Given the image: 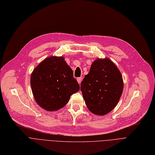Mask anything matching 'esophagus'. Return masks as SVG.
Here are the masks:
<instances>
[{"label": "esophagus", "mask_w": 155, "mask_h": 155, "mask_svg": "<svg viewBox=\"0 0 155 155\" xmlns=\"http://www.w3.org/2000/svg\"><path fill=\"white\" fill-rule=\"evenodd\" d=\"M82 77H79L77 78V82L79 84H81V82H82Z\"/></svg>", "instance_id": "esophagus-1"}]
</instances>
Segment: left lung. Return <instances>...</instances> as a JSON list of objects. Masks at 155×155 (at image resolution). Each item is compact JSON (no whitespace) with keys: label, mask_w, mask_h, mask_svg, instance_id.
I'll return each instance as SVG.
<instances>
[{"label":"left lung","mask_w":155,"mask_h":155,"mask_svg":"<svg viewBox=\"0 0 155 155\" xmlns=\"http://www.w3.org/2000/svg\"><path fill=\"white\" fill-rule=\"evenodd\" d=\"M123 87V77L116 65L109 58H98L83 79L80 90L88 110L104 116L116 106Z\"/></svg>","instance_id":"left-lung-1"}]
</instances>
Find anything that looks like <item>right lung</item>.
<instances>
[{
    "label": "right lung",
    "mask_w": 155,
    "mask_h": 155,
    "mask_svg": "<svg viewBox=\"0 0 155 155\" xmlns=\"http://www.w3.org/2000/svg\"><path fill=\"white\" fill-rule=\"evenodd\" d=\"M32 94L37 104L48 111L59 110L80 90L71 68L62 56H50L41 62L31 75Z\"/></svg>",
    "instance_id": "add662e5"
}]
</instances>
